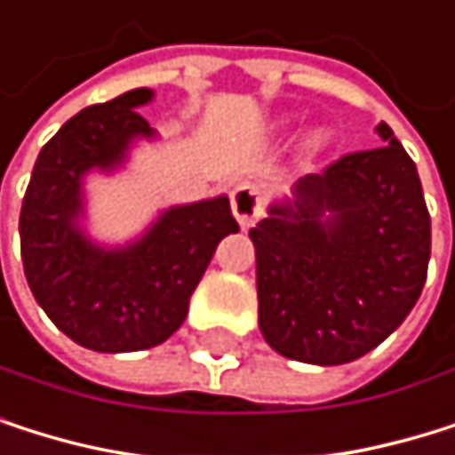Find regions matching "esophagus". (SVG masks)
Returning <instances> with one entry per match:
<instances>
[{"label":"esophagus","instance_id":"obj_1","mask_svg":"<svg viewBox=\"0 0 455 455\" xmlns=\"http://www.w3.org/2000/svg\"><path fill=\"white\" fill-rule=\"evenodd\" d=\"M230 206L235 220L241 222V228L255 225L263 217L266 209V197L258 181H238L230 192Z\"/></svg>","mask_w":455,"mask_h":455}]
</instances>
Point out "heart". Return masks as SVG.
Returning a JSON list of instances; mask_svg holds the SVG:
<instances>
[{
	"label": "heart",
	"instance_id": "heart-1",
	"mask_svg": "<svg viewBox=\"0 0 455 455\" xmlns=\"http://www.w3.org/2000/svg\"><path fill=\"white\" fill-rule=\"evenodd\" d=\"M320 143H323V135H320V132H315V135L309 138V146H312V148H317Z\"/></svg>",
	"mask_w": 455,
	"mask_h": 455
}]
</instances>
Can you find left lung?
Returning a JSON list of instances; mask_svg holds the SVG:
<instances>
[{
	"mask_svg": "<svg viewBox=\"0 0 455 455\" xmlns=\"http://www.w3.org/2000/svg\"><path fill=\"white\" fill-rule=\"evenodd\" d=\"M377 132L382 146L301 179L292 206H274L249 230L260 331L284 358L350 363L385 342L420 299L431 217L410 154L388 124Z\"/></svg>",
	"mask_w": 455,
	"mask_h": 455,
	"instance_id": "obj_1",
	"label": "left lung"
}]
</instances>
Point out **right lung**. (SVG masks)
<instances>
[{
	"instance_id": "right-lung-1",
	"label": "right lung",
	"mask_w": 455,
	"mask_h": 455,
	"mask_svg": "<svg viewBox=\"0 0 455 455\" xmlns=\"http://www.w3.org/2000/svg\"><path fill=\"white\" fill-rule=\"evenodd\" d=\"M148 89L76 113L40 151L24 206L20 260L37 304L59 331L97 353H135L179 331L217 243L238 233L230 200H203L163 214L143 241L102 252L76 228L81 176L124 160L135 135H151L138 105Z\"/></svg>"
}]
</instances>
